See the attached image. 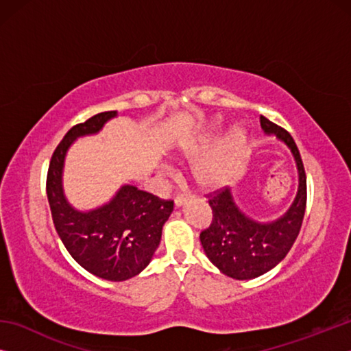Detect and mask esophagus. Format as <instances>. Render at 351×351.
Here are the masks:
<instances>
[{"label":"esophagus","mask_w":351,"mask_h":351,"mask_svg":"<svg viewBox=\"0 0 351 351\" xmlns=\"http://www.w3.org/2000/svg\"><path fill=\"white\" fill-rule=\"evenodd\" d=\"M189 201V197H184V195H176L175 197V207L176 209H180V207H182L184 204H187Z\"/></svg>","instance_id":"1"}]
</instances>
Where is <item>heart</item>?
Masks as SVG:
<instances>
[{"label":"heart","mask_w":351,"mask_h":351,"mask_svg":"<svg viewBox=\"0 0 351 351\" xmlns=\"http://www.w3.org/2000/svg\"><path fill=\"white\" fill-rule=\"evenodd\" d=\"M221 121L213 119L192 139L178 147V156L195 159L215 145L221 134ZM247 142V130L243 125H234L226 133L219 144L209 154L199 158L192 167V180L201 190L213 192L221 189L232 178L243 150Z\"/></svg>","instance_id":"heart-1"}]
</instances>
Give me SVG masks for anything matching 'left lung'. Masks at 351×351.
I'll list each match as a JSON object with an SVG mask.
<instances>
[{"label":"left lung","instance_id":"8db88e82","mask_svg":"<svg viewBox=\"0 0 351 351\" xmlns=\"http://www.w3.org/2000/svg\"><path fill=\"white\" fill-rule=\"evenodd\" d=\"M265 134L276 138L293 153L299 173V187L289 209L274 221L261 223L247 217L235 203L230 189L210 195L213 219L199 235L204 252L224 276L235 280H251L280 263L294 245L306 207V175L299 148L282 127L260 116Z\"/></svg>","mask_w":351,"mask_h":351}]
</instances>
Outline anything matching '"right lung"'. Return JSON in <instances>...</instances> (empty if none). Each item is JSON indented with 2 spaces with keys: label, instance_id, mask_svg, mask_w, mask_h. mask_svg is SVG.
Segmentation results:
<instances>
[{
  "label": "right lung",
  "instance_id": "add662e5",
  "mask_svg": "<svg viewBox=\"0 0 351 351\" xmlns=\"http://www.w3.org/2000/svg\"><path fill=\"white\" fill-rule=\"evenodd\" d=\"M117 111H105L64 134L52 154L46 193L52 221L64 247L83 269L110 282H123L147 268L159 246L173 201H165L123 184L108 203L79 210L63 190L64 158L74 141L97 134Z\"/></svg>",
  "mask_w": 351,
  "mask_h": 351
}]
</instances>
